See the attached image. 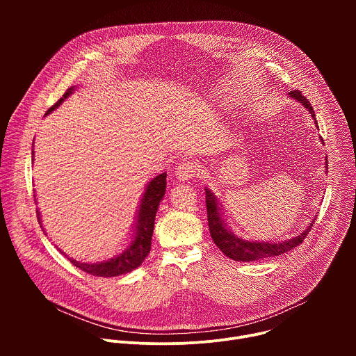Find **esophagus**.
<instances>
[{
  "label": "esophagus",
  "mask_w": 356,
  "mask_h": 356,
  "mask_svg": "<svg viewBox=\"0 0 356 356\" xmlns=\"http://www.w3.org/2000/svg\"><path fill=\"white\" fill-rule=\"evenodd\" d=\"M200 165L194 161H186L183 163H180L177 166V170H176V177L180 180V181H184V180H190L195 176L200 175Z\"/></svg>",
  "instance_id": "34e87169"
}]
</instances>
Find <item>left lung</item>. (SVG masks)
I'll use <instances>...</instances> for the list:
<instances>
[{
	"mask_svg": "<svg viewBox=\"0 0 356 356\" xmlns=\"http://www.w3.org/2000/svg\"><path fill=\"white\" fill-rule=\"evenodd\" d=\"M289 97H291L293 99L298 101L301 106H304L313 120L316 127L317 121H316V114L314 110L312 107V104L309 103V99L304 97L298 90H291L289 92ZM323 140V139H321ZM327 161V159H325ZM327 162H325V169H327ZM206 190V204H207V218H209V228H210V234L211 238L214 241V243L221 249V252L224 253L225 257H228L232 261L236 262H252V261H264V259H269V258H275L279 255H283V253L291 250L293 248L298 246L302 239L306 238V235L310 232L313 224L316 222V218L312 220V222L307 225V228L304 229L300 235L287 239V241H279V242H265V241H245L242 238L235 236L231 229L227 227L224 218H222V213H221V204L218 202L217 197L214 195V193H211L207 187Z\"/></svg>",
	"mask_w": 356,
	"mask_h": 356,
	"instance_id": "1",
	"label": "left lung"
}]
</instances>
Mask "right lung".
<instances>
[{
  "label": "right lung",
  "instance_id": "add662e5",
  "mask_svg": "<svg viewBox=\"0 0 356 356\" xmlns=\"http://www.w3.org/2000/svg\"><path fill=\"white\" fill-rule=\"evenodd\" d=\"M73 90H74V87L67 88V91L63 94V97L58 101V103L47 110L46 115L52 113L54 110H56L63 103V101L73 92ZM32 158H33V150H32ZM165 191H166V173H162V175L154 177L147 183L146 190L140 200L138 214H136V221H135L134 231H132V241L120 253V255H117L108 261L95 262V264H83V262L74 261L72 258H67V259L76 268L81 269L83 272L92 275V276H99V277H114V276L125 275V273L132 272L138 266H140L142 262L145 261V258L149 255L150 243H152V234H154V227H155V217H156L159 202L162 201V198L165 195ZM36 214H38V221L42 227L40 213L38 210H36ZM42 229H43V227H42ZM65 257H67V255H65Z\"/></svg>",
  "mask_w": 356,
  "mask_h": 356
}]
</instances>
